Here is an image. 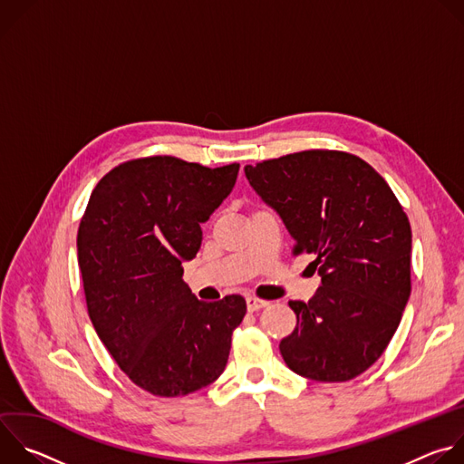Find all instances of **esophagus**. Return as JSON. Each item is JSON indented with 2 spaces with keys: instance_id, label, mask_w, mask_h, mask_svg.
Instances as JSON below:
<instances>
[{
  "instance_id": "34e87169",
  "label": "esophagus",
  "mask_w": 464,
  "mask_h": 464,
  "mask_svg": "<svg viewBox=\"0 0 464 464\" xmlns=\"http://www.w3.org/2000/svg\"><path fill=\"white\" fill-rule=\"evenodd\" d=\"M246 304H247V310H249V312H255V310H260V308H264V306H268L270 303L264 301V299H256V297L249 295V297H246Z\"/></svg>"
}]
</instances>
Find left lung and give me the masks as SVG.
I'll use <instances>...</instances> for the list:
<instances>
[{
	"label": "left lung",
	"instance_id": "left-lung-1",
	"mask_svg": "<svg viewBox=\"0 0 464 464\" xmlns=\"http://www.w3.org/2000/svg\"><path fill=\"white\" fill-rule=\"evenodd\" d=\"M253 190L314 255L321 286L290 301L294 333L279 349L286 365L315 382L367 371L401 324L411 294V227L385 179L363 160L304 150L244 167Z\"/></svg>",
	"mask_w": 464,
	"mask_h": 464
}]
</instances>
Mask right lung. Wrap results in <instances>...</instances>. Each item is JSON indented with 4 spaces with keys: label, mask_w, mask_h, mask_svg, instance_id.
<instances>
[{
    "label": "right lung",
    "mask_w": 464,
    "mask_h": 464,
    "mask_svg": "<svg viewBox=\"0 0 464 464\" xmlns=\"http://www.w3.org/2000/svg\"><path fill=\"white\" fill-rule=\"evenodd\" d=\"M238 163L208 169L170 156L126 161L93 188L77 235L90 319L136 385L183 396L226 369L242 295L198 301L183 262L202 246V224L229 196Z\"/></svg>",
    "instance_id": "1"
}]
</instances>
